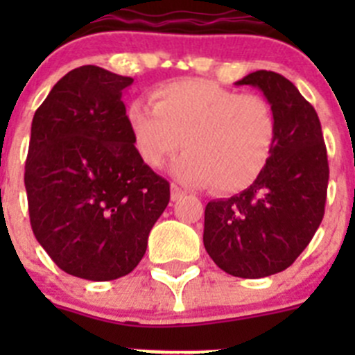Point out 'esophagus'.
Masks as SVG:
<instances>
[{
    "label": "esophagus",
    "instance_id": "34e87169",
    "mask_svg": "<svg viewBox=\"0 0 355 355\" xmlns=\"http://www.w3.org/2000/svg\"><path fill=\"white\" fill-rule=\"evenodd\" d=\"M184 196H185V191H182V189L178 187V185L171 184V194H170L171 200H180L182 198H184Z\"/></svg>",
    "mask_w": 355,
    "mask_h": 355
}]
</instances>
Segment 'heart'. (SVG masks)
<instances>
[{
    "mask_svg": "<svg viewBox=\"0 0 355 355\" xmlns=\"http://www.w3.org/2000/svg\"><path fill=\"white\" fill-rule=\"evenodd\" d=\"M153 103L128 105L127 123L135 149L157 168L180 149L175 177L218 192L252 185L270 163L278 139L273 106L261 96L242 94L202 78H180L151 92Z\"/></svg>",
    "mask_w": 355,
    "mask_h": 355,
    "instance_id": "obj_1",
    "label": "heart"
}]
</instances>
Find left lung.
Listing matches in <instances>:
<instances>
[{
	"label": "left lung",
	"mask_w": 355,
	"mask_h": 355,
	"mask_svg": "<svg viewBox=\"0 0 355 355\" xmlns=\"http://www.w3.org/2000/svg\"><path fill=\"white\" fill-rule=\"evenodd\" d=\"M235 85H252L273 106L278 139L252 185L209 200L202 242L218 268L239 278L287 270L316 234L324 214L328 157L316 110L275 71L257 70Z\"/></svg>",
	"instance_id": "obj_1"
}]
</instances>
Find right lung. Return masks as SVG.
I'll return each instance as SVG.
<instances>
[{"instance_id":"right-lung-1","label":"right lung","mask_w":355,"mask_h":355,"mask_svg":"<svg viewBox=\"0 0 355 355\" xmlns=\"http://www.w3.org/2000/svg\"><path fill=\"white\" fill-rule=\"evenodd\" d=\"M134 82L94 65L60 78L31 127L25 191L32 232L56 266L108 282L130 273L170 202L139 156L121 92Z\"/></svg>"}]
</instances>
